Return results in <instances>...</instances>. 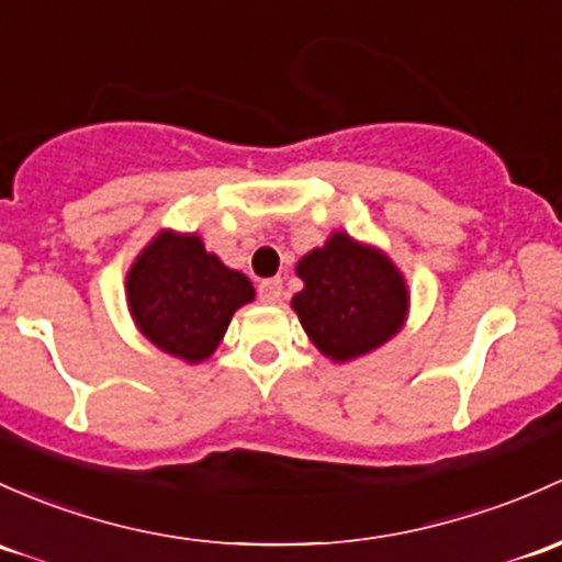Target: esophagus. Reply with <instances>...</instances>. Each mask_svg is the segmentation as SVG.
<instances>
[{
  "instance_id": "esophagus-1",
  "label": "esophagus",
  "mask_w": 562,
  "mask_h": 562,
  "mask_svg": "<svg viewBox=\"0 0 562 562\" xmlns=\"http://www.w3.org/2000/svg\"><path fill=\"white\" fill-rule=\"evenodd\" d=\"M258 293H261V301L266 304H277L282 299V280L280 277H271V280H263L258 285Z\"/></svg>"
}]
</instances>
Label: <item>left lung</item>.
<instances>
[{
	"label": "left lung",
	"instance_id": "left-lung-1",
	"mask_svg": "<svg viewBox=\"0 0 562 562\" xmlns=\"http://www.w3.org/2000/svg\"><path fill=\"white\" fill-rule=\"evenodd\" d=\"M304 291L293 296L301 326L323 356H366L401 328L406 285L398 269L374 247L334 234L296 266Z\"/></svg>",
	"mask_w": 562,
	"mask_h": 562
}]
</instances>
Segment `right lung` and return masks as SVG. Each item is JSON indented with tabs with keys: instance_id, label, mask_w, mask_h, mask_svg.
<instances>
[{
	"instance_id": "1",
	"label": "right lung",
	"mask_w": 562,
	"mask_h": 562,
	"mask_svg": "<svg viewBox=\"0 0 562 562\" xmlns=\"http://www.w3.org/2000/svg\"><path fill=\"white\" fill-rule=\"evenodd\" d=\"M128 306L156 347L188 363L210 358L232 315L252 301L245 274L204 250L199 236L158 234L126 277Z\"/></svg>"
}]
</instances>
